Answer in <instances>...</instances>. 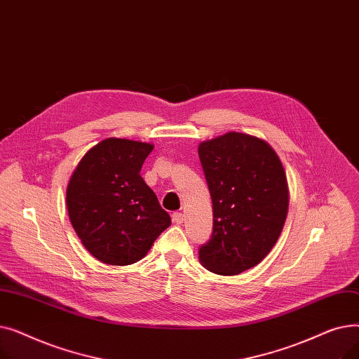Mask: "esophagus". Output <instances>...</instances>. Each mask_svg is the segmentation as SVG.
Listing matches in <instances>:
<instances>
[{"mask_svg":"<svg viewBox=\"0 0 359 359\" xmlns=\"http://www.w3.org/2000/svg\"><path fill=\"white\" fill-rule=\"evenodd\" d=\"M172 218H173V222L176 224H182L184 221V215L182 212H173Z\"/></svg>","mask_w":359,"mask_h":359,"instance_id":"1","label":"esophagus"}]
</instances>
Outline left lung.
Returning <instances> with one entry per match:
<instances>
[{"mask_svg": "<svg viewBox=\"0 0 359 359\" xmlns=\"http://www.w3.org/2000/svg\"><path fill=\"white\" fill-rule=\"evenodd\" d=\"M212 199L211 238L199 248L202 265L238 275L266 257L284 229L288 184L273 148L253 135L227 132L198 148Z\"/></svg>", "mask_w": 359, "mask_h": 359, "instance_id": "1", "label": "left lung"}]
</instances>
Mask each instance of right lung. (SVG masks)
Instances as JSON below:
<instances>
[{"mask_svg": "<svg viewBox=\"0 0 359 359\" xmlns=\"http://www.w3.org/2000/svg\"><path fill=\"white\" fill-rule=\"evenodd\" d=\"M154 145L107 138L87 151L69 179L67 208L84 248L103 263L141 260L172 224L141 167Z\"/></svg>", "mask_w": 359, "mask_h": 359, "instance_id": "right-lung-1", "label": "right lung"}]
</instances>
